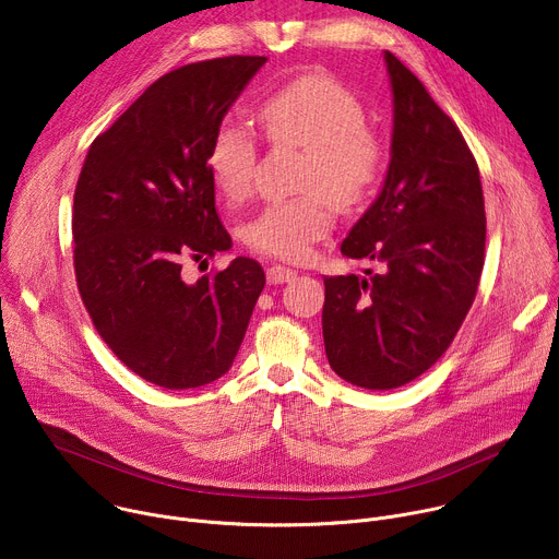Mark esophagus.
<instances>
[{
  "label": "esophagus",
  "mask_w": 559,
  "mask_h": 559,
  "mask_svg": "<svg viewBox=\"0 0 559 559\" xmlns=\"http://www.w3.org/2000/svg\"><path fill=\"white\" fill-rule=\"evenodd\" d=\"M267 283H272V285H281V283H289V281H294L296 278V270H292V267H285V265H270L267 267Z\"/></svg>",
  "instance_id": "1"
}]
</instances>
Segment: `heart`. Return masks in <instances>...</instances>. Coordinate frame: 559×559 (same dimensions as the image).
<instances>
[{
    "label": "heart",
    "mask_w": 559,
    "mask_h": 559,
    "mask_svg": "<svg viewBox=\"0 0 559 559\" xmlns=\"http://www.w3.org/2000/svg\"><path fill=\"white\" fill-rule=\"evenodd\" d=\"M261 119L274 143L307 150L302 188L313 192L267 203L243 225L241 236L259 254L302 261L332 229L329 200L349 210L371 192L382 168V145L365 126L360 102L325 74H302L272 93ZM257 158L254 132L241 121L223 119L210 139L205 164L227 201L250 197Z\"/></svg>",
    "instance_id": "obj_1"
}]
</instances>
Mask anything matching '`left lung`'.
<instances>
[{
	"mask_svg": "<svg viewBox=\"0 0 559 559\" xmlns=\"http://www.w3.org/2000/svg\"><path fill=\"white\" fill-rule=\"evenodd\" d=\"M393 102L391 158L343 257L380 272L323 276V338L347 382L384 391L425 373L451 345L485 265L480 170L420 79L384 50Z\"/></svg>",
	"mask_w": 559,
	"mask_h": 559,
	"instance_id": "obj_1",
	"label": "left lung"
}]
</instances>
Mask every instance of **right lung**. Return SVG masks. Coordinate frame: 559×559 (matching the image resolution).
<instances>
[{"label": "right lung", "mask_w": 559, "mask_h": 559, "mask_svg": "<svg viewBox=\"0 0 559 559\" xmlns=\"http://www.w3.org/2000/svg\"><path fill=\"white\" fill-rule=\"evenodd\" d=\"M267 57H221L164 74L99 134L72 205L74 274L115 356L166 389L203 386L229 371L265 272L238 257L197 283L188 259L231 248L205 154L231 104Z\"/></svg>", "instance_id": "add662e5"}]
</instances>
